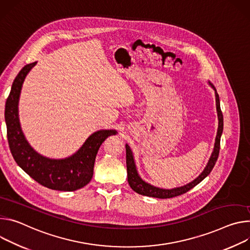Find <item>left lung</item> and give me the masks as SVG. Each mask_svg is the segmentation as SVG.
Here are the masks:
<instances>
[{
    "instance_id": "1",
    "label": "left lung",
    "mask_w": 250,
    "mask_h": 250,
    "mask_svg": "<svg viewBox=\"0 0 250 250\" xmlns=\"http://www.w3.org/2000/svg\"><path fill=\"white\" fill-rule=\"evenodd\" d=\"M208 85L214 90V96H215V107H216V113H217V119H218V126H217V131H216V136H215V140H214V145L213 149L211 152V155L207 163V166L205 167L204 171L191 182H189L187 185H184L182 187L174 188H163L159 187H155L146 181H144L139 173H138L137 167H136V163L134 159L133 152L128 144L125 145L126 147V165H127V176H128V183L131 188L136 191L137 193L142 196H147V197H152V198H158V199H171L174 197H178L183 195V193L187 192L193 187H196L198 184H200L206 177L209 175L211 172L212 168L214 167L215 162L218 157L219 153V143H220V137L221 134H223L224 130V116L223 113H221L220 110V102H219V96L216 92L215 87L213 86L212 83L208 81Z\"/></svg>"
}]
</instances>
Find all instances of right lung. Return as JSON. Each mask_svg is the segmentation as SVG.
<instances>
[{
    "instance_id": "1",
    "label": "right lung",
    "mask_w": 250,
    "mask_h": 250,
    "mask_svg": "<svg viewBox=\"0 0 250 250\" xmlns=\"http://www.w3.org/2000/svg\"><path fill=\"white\" fill-rule=\"evenodd\" d=\"M37 62L24 65L16 76L6 102L5 120L11 153L20 167L39 184L55 190L72 191L92 179L95 158L106 138L116 135L114 129L92 133L71 156L51 159L38 153L25 139L19 118V101L23 81Z\"/></svg>"
}]
</instances>
